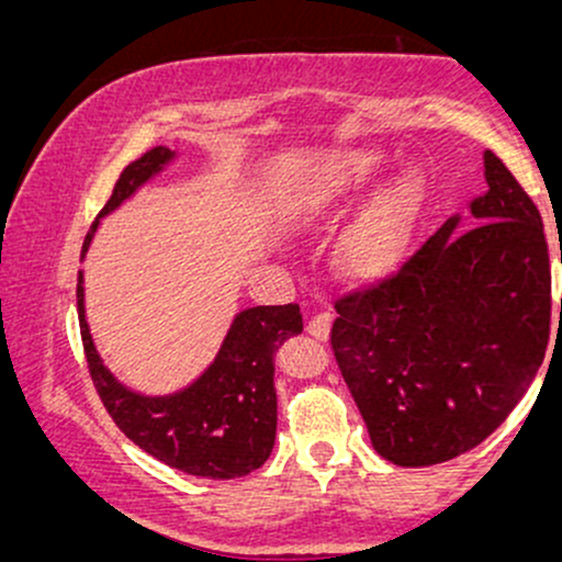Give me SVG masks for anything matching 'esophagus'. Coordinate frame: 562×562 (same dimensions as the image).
Segmentation results:
<instances>
[{
    "label": "esophagus",
    "mask_w": 562,
    "mask_h": 562,
    "mask_svg": "<svg viewBox=\"0 0 562 562\" xmlns=\"http://www.w3.org/2000/svg\"><path fill=\"white\" fill-rule=\"evenodd\" d=\"M330 322H333V314L330 312L314 314V317L306 322V333L314 335V338H317V340H325L327 335H330Z\"/></svg>",
    "instance_id": "esophagus-1"
}]
</instances>
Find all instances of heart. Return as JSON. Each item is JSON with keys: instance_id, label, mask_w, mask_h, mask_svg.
<instances>
[{"instance_id": "1", "label": "heart", "mask_w": 562, "mask_h": 562, "mask_svg": "<svg viewBox=\"0 0 562 562\" xmlns=\"http://www.w3.org/2000/svg\"><path fill=\"white\" fill-rule=\"evenodd\" d=\"M391 169V156L380 147H348L319 166L299 195L308 216H327L346 209L380 182ZM423 203L417 171H398L372 190L348 218L335 245L338 272L351 282L385 280L402 263Z\"/></svg>"}]
</instances>
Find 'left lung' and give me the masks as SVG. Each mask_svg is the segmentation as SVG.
<instances>
[{
	"label": "left lung",
	"instance_id": "1",
	"mask_svg": "<svg viewBox=\"0 0 562 562\" xmlns=\"http://www.w3.org/2000/svg\"><path fill=\"white\" fill-rule=\"evenodd\" d=\"M483 177L488 190L468 203V224L449 216L389 280L335 301L340 375L372 447L393 465H438L479 447L544 359V224L492 150Z\"/></svg>",
	"mask_w": 562,
	"mask_h": 562
}]
</instances>
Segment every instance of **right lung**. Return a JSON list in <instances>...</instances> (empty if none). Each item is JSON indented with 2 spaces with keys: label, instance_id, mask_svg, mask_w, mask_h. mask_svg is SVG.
<instances>
[{
  "label": "right lung",
  "instance_id": "1",
  "mask_svg": "<svg viewBox=\"0 0 562 562\" xmlns=\"http://www.w3.org/2000/svg\"><path fill=\"white\" fill-rule=\"evenodd\" d=\"M177 153L153 147L121 171L113 195L94 218L81 259L87 256L102 216L113 214L139 187L156 179ZM79 322L89 372L102 404L134 443L169 468L200 479H240L269 460L277 434L274 351L290 335L303 330L295 303L250 306L235 314L214 362L184 389L150 396L121 383L108 370L89 333L83 306V272H79Z\"/></svg>",
  "mask_w": 562,
  "mask_h": 562
}]
</instances>
